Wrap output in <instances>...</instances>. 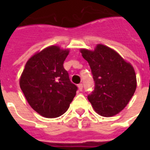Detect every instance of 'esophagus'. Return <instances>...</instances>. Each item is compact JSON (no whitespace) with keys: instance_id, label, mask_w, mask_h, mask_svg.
Segmentation results:
<instances>
[{"instance_id":"obj_1","label":"esophagus","mask_w":150,"mask_h":150,"mask_svg":"<svg viewBox=\"0 0 150 150\" xmlns=\"http://www.w3.org/2000/svg\"><path fill=\"white\" fill-rule=\"evenodd\" d=\"M78 87H79V89L80 91H82V88H83V85L82 83H80V84L78 85Z\"/></svg>"}]
</instances>
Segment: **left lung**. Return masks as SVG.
<instances>
[{"mask_svg":"<svg viewBox=\"0 0 150 150\" xmlns=\"http://www.w3.org/2000/svg\"><path fill=\"white\" fill-rule=\"evenodd\" d=\"M93 78V91L87 98L96 113L104 117L118 114L136 89L134 68L116 51L99 44L94 51L81 50Z\"/></svg>","mask_w":150,"mask_h":150,"instance_id":"obj_1","label":"left lung"}]
</instances>
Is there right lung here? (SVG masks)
Here are the masks:
<instances>
[{
	"label": "right lung",
	"mask_w": 150,
	"mask_h": 150,
	"mask_svg": "<svg viewBox=\"0 0 150 150\" xmlns=\"http://www.w3.org/2000/svg\"><path fill=\"white\" fill-rule=\"evenodd\" d=\"M69 50L57 46L45 48L27 61L20 87L32 108L47 118L68 109L78 87L70 81L63 64Z\"/></svg>",
	"instance_id": "obj_1"
}]
</instances>
